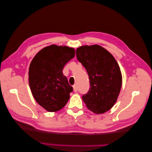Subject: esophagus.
<instances>
[{
  "label": "esophagus",
  "mask_w": 152,
  "mask_h": 152,
  "mask_svg": "<svg viewBox=\"0 0 152 152\" xmlns=\"http://www.w3.org/2000/svg\"><path fill=\"white\" fill-rule=\"evenodd\" d=\"M77 90H78V89H77V86L76 85L73 86V91H75V92H77Z\"/></svg>",
  "instance_id": "34e87169"
}]
</instances>
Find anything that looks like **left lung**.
<instances>
[{"mask_svg":"<svg viewBox=\"0 0 152 152\" xmlns=\"http://www.w3.org/2000/svg\"><path fill=\"white\" fill-rule=\"evenodd\" d=\"M76 56L88 72L90 85L82 99L93 113H106L116 103L121 89L122 74L117 62L108 50L97 44L80 46Z\"/></svg>","mask_w":152,"mask_h":152,"instance_id":"left-lung-1","label":"left lung"}]
</instances>
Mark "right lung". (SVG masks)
<instances>
[{"instance_id":"obj_1","label":"right lung","mask_w":152,"mask_h":152,"mask_svg":"<svg viewBox=\"0 0 152 152\" xmlns=\"http://www.w3.org/2000/svg\"><path fill=\"white\" fill-rule=\"evenodd\" d=\"M75 49L50 45L39 51L29 68V83L34 99L48 112L66 105L73 88L63 73L64 66L75 56Z\"/></svg>"}]
</instances>
